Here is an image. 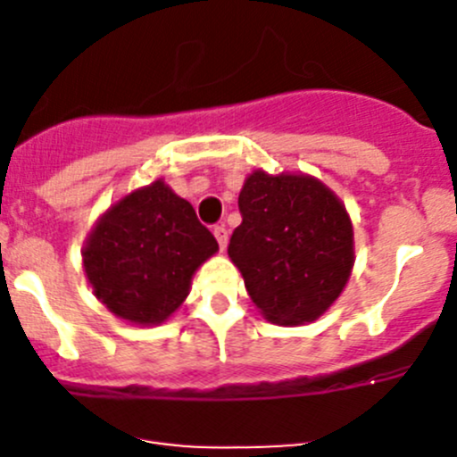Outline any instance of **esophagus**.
Instances as JSON below:
<instances>
[{
	"label": "esophagus",
	"mask_w": 457,
	"mask_h": 457,
	"mask_svg": "<svg viewBox=\"0 0 457 457\" xmlns=\"http://www.w3.org/2000/svg\"><path fill=\"white\" fill-rule=\"evenodd\" d=\"M214 237H216V241H219L220 250H225V247H228V238H229V234H228V229H225V225H216V228H214Z\"/></svg>",
	"instance_id": "34e87169"
}]
</instances>
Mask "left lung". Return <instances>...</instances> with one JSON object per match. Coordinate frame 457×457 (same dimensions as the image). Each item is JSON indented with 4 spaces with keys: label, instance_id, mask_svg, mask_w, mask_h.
<instances>
[{
    "label": "left lung",
    "instance_id": "8db88e82",
    "mask_svg": "<svg viewBox=\"0 0 457 457\" xmlns=\"http://www.w3.org/2000/svg\"><path fill=\"white\" fill-rule=\"evenodd\" d=\"M241 225L228 254L267 320L303 325L325 314L353 267V228L338 196L310 174L254 170L238 195Z\"/></svg>",
    "mask_w": 457,
    "mask_h": 457
}]
</instances>
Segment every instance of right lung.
<instances>
[{
  "mask_svg": "<svg viewBox=\"0 0 457 457\" xmlns=\"http://www.w3.org/2000/svg\"><path fill=\"white\" fill-rule=\"evenodd\" d=\"M216 252L195 207L159 179L104 212L81 256L92 292L114 316L159 325L181 307L195 271Z\"/></svg>",
  "mask_w": 457,
  "mask_h": 457,
  "instance_id": "right-lung-1",
  "label": "right lung"
}]
</instances>
